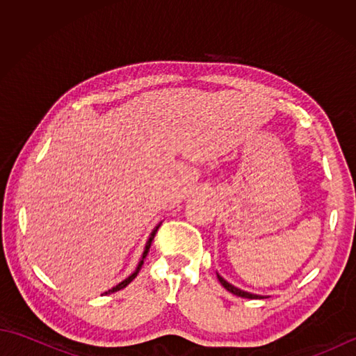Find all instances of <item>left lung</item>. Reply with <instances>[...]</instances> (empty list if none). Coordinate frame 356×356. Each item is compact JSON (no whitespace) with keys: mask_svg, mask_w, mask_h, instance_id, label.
<instances>
[{"mask_svg":"<svg viewBox=\"0 0 356 356\" xmlns=\"http://www.w3.org/2000/svg\"><path fill=\"white\" fill-rule=\"evenodd\" d=\"M217 278H218V282L222 283V286L225 287L226 291H229L231 293H234V295H237V297H241V298H249V300H257V298H263V297H260V295H254V293H249V292H245V291H240V289H237L236 286H232V284H229L228 282H226V280H223L220 275H217Z\"/></svg>","mask_w":356,"mask_h":356,"instance_id":"obj_1","label":"left lung"}]
</instances>
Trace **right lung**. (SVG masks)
Masks as SVG:
<instances>
[{
  "label": "right lung",
  "mask_w": 356,
  "mask_h": 356,
  "mask_svg": "<svg viewBox=\"0 0 356 356\" xmlns=\"http://www.w3.org/2000/svg\"><path fill=\"white\" fill-rule=\"evenodd\" d=\"M157 229H159V226H157V228L153 231V234H151V237H149V240H148V243H147V248H145V251H143V257H142V260H140V263H139V266H138V269H136V272H134V274H131L130 277H128L127 280H124V282L122 283H119L118 286H115V287H113V289H110V291H107V292H105V293H110V292H116V291H120V289H124V287L125 286H128V284H130L131 282H133V280L136 278V275H138L139 274V270H140V268H142V263H143V259H145V257H147V254H148V251H149V246H151V241H153V238H154V236H156V232H157Z\"/></svg>",
  "instance_id": "right-lung-1"
}]
</instances>
